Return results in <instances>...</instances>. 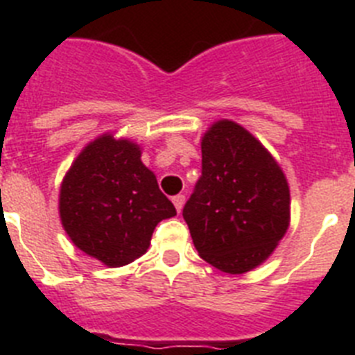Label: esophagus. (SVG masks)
<instances>
[{"instance_id":"esophagus-1","label":"esophagus","mask_w":355,"mask_h":355,"mask_svg":"<svg viewBox=\"0 0 355 355\" xmlns=\"http://www.w3.org/2000/svg\"><path fill=\"white\" fill-rule=\"evenodd\" d=\"M172 202H174L175 209H178V213H181V209H183V205H184V196H175L172 197Z\"/></svg>"}]
</instances>
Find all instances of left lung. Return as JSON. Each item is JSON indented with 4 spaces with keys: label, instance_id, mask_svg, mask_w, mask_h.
I'll return each instance as SVG.
<instances>
[{
    "label": "left lung",
    "instance_id": "1",
    "mask_svg": "<svg viewBox=\"0 0 355 355\" xmlns=\"http://www.w3.org/2000/svg\"><path fill=\"white\" fill-rule=\"evenodd\" d=\"M200 149L202 175L183 218L200 258L225 274H245L286 234V175L258 139L227 119L206 131Z\"/></svg>",
    "mask_w": 355,
    "mask_h": 355
}]
</instances>
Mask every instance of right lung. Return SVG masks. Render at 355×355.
Segmentation results:
<instances>
[{
	"mask_svg": "<svg viewBox=\"0 0 355 355\" xmlns=\"http://www.w3.org/2000/svg\"><path fill=\"white\" fill-rule=\"evenodd\" d=\"M139 144L105 133L81 150L60 187V220L72 243L106 266L146 254L175 208L140 159Z\"/></svg>",
	"mask_w": 355,
	"mask_h": 355,
	"instance_id": "1",
	"label": "right lung"
}]
</instances>
